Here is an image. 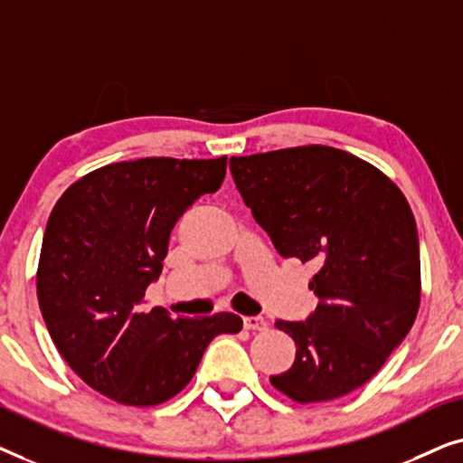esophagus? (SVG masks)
<instances>
[{
  "label": "esophagus",
  "instance_id": "1",
  "mask_svg": "<svg viewBox=\"0 0 463 463\" xmlns=\"http://www.w3.org/2000/svg\"><path fill=\"white\" fill-rule=\"evenodd\" d=\"M244 328H249V331H265L268 328V322L261 316H244Z\"/></svg>",
  "mask_w": 463,
  "mask_h": 463
}]
</instances>
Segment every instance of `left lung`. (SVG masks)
<instances>
[{
  "mask_svg": "<svg viewBox=\"0 0 463 463\" xmlns=\"http://www.w3.org/2000/svg\"><path fill=\"white\" fill-rule=\"evenodd\" d=\"M230 170L278 255L318 268L314 312L276 322L297 354L271 385L301 404L350 394L402 344L420 309V238L407 198L382 170L326 145L232 157Z\"/></svg>",
  "mask_w": 463,
  "mask_h": 463,
  "instance_id": "1",
  "label": "left lung"
}]
</instances>
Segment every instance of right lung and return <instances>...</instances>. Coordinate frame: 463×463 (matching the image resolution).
I'll use <instances>...</instances> for the list:
<instances>
[{
	"label": "right lung",
	"mask_w": 463,
	"mask_h": 463,
	"mask_svg": "<svg viewBox=\"0 0 463 463\" xmlns=\"http://www.w3.org/2000/svg\"><path fill=\"white\" fill-rule=\"evenodd\" d=\"M225 166V156L109 164L73 183L50 213L37 268L43 322L65 363L116 402H166L192 382L217 335L242 328L230 312L175 318L141 307L176 221L217 192Z\"/></svg>",
	"instance_id": "obj_1"
}]
</instances>
